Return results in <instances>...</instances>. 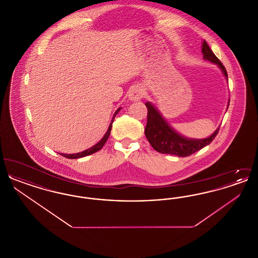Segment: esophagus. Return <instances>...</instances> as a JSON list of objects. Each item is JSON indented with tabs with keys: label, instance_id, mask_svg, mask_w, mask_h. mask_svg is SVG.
Here are the masks:
<instances>
[{
	"label": "esophagus",
	"instance_id": "esophagus-1",
	"mask_svg": "<svg viewBox=\"0 0 258 258\" xmlns=\"http://www.w3.org/2000/svg\"><path fill=\"white\" fill-rule=\"evenodd\" d=\"M144 95V91L141 87L135 86L131 88V90L128 91V98L133 101H136L141 99Z\"/></svg>",
	"mask_w": 258,
	"mask_h": 258
}]
</instances>
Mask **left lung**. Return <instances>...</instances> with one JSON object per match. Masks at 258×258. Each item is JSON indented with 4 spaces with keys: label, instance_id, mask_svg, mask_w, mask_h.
<instances>
[{
    "label": "left lung",
    "instance_id": "left-lung-1",
    "mask_svg": "<svg viewBox=\"0 0 258 258\" xmlns=\"http://www.w3.org/2000/svg\"><path fill=\"white\" fill-rule=\"evenodd\" d=\"M203 59L217 64L221 69V73L228 81V76L225 68L221 61L216 57L213 51L209 47L207 42H202ZM229 101L227 108L229 106ZM148 108L147 124L145 127V135L149 143L157 152L161 154H168L177 157H187L195 154L197 151L209 145L218 135L220 126L212 135L202 139L188 138L178 133L170 123L165 120L160 111L150 101L145 103Z\"/></svg>",
    "mask_w": 258,
    "mask_h": 258
}]
</instances>
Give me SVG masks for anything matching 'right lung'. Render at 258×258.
<instances>
[{
	"instance_id": "obj_1",
	"label": "right lung",
	"mask_w": 258,
	"mask_h": 258,
	"mask_svg": "<svg viewBox=\"0 0 258 258\" xmlns=\"http://www.w3.org/2000/svg\"><path fill=\"white\" fill-rule=\"evenodd\" d=\"M122 109V107H119L116 112L114 113V115H113V118H112V120H111L110 124H109V126H108V130H107V132L105 133V135H103V137L98 141L97 144H95L94 146H92L91 148H89V149H87L85 151H83V152H80V153H76V154H60L61 155L62 157H64V158H67V159H72V160H74V159H80V158H83V157H86V156H89V155H92V154H94V153H96V152H98L99 151L101 148L103 147V145L105 144V142L107 141V139H108V137H109V135H110L111 133V128H112V123L114 122V119H115V117H116V115L118 114V112Z\"/></svg>"
}]
</instances>
